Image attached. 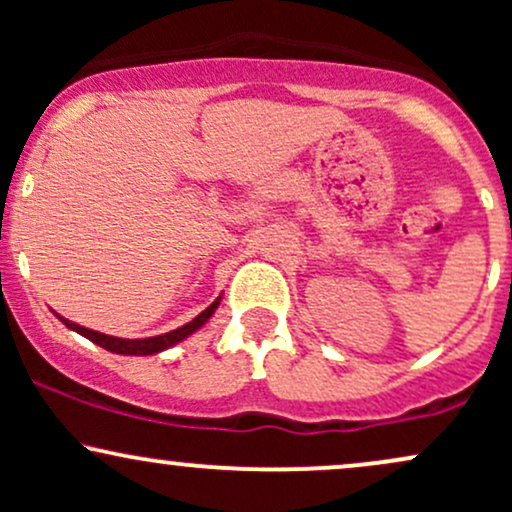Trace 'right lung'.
<instances>
[{
	"label": "right lung",
	"mask_w": 512,
	"mask_h": 512,
	"mask_svg": "<svg viewBox=\"0 0 512 512\" xmlns=\"http://www.w3.org/2000/svg\"><path fill=\"white\" fill-rule=\"evenodd\" d=\"M219 303H221V296L216 298V301L211 303L207 310H202V313H199V315L195 317V320L187 322V325H182V327H178V330H173V332L158 334V337H149V339H122V337H110V334H103V332L88 330V327L76 325V322L67 320V317H62V315H57V317H60V320L64 322V325L69 327V330L79 332L81 337L91 339L93 344L103 346V349L113 351V354H122V356H154V354H161V351L170 349V346L180 344L182 339H187V337H190V334H195V332L199 330V327L207 325L209 317L216 313V308H219Z\"/></svg>",
	"instance_id": "right-lung-1"
}]
</instances>
